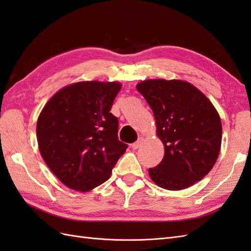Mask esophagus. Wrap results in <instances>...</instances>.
<instances>
[{
    "instance_id": "obj_1",
    "label": "esophagus",
    "mask_w": 251,
    "mask_h": 251,
    "mask_svg": "<svg viewBox=\"0 0 251 251\" xmlns=\"http://www.w3.org/2000/svg\"><path fill=\"white\" fill-rule=\"evenodd\" d=\"M142 143H143V138H139L137 142H135V143H132V144H131V148H132V150H137V149H139L140 147H141V144H142Z\"/></svg>"
}]
</instances>
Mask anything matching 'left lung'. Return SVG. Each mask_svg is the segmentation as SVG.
<instances>
[{"label":"left lung","instance_id":"obj_1","mask_svg":"<svg viewBox=\"0 0 251 251\" xmlns=\"http://www.w3.org/2000/svg\"><path fill=\"white\" fill-rule=\"evenodd\" d=\"M150 104L156 135L165 147L150 177L168 190L188 188L212 170L221 148L223 126L211 100L184 80L148 79L137 84Z\"/></svg>","mask_w":251,"mask_h":251}]
</instances>
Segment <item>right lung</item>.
Returning a JSON list of instances; mask_svg holds the SVG:
<instances>
[{"label":"right lung","mask_w":251,"mask_h":251,"mask_svg":"<svg viewBox=\"0 0 251 251\" xmlns=\"http://www.w3.org/2000/svg\"><path fill=\"white\" fill-rule=\"evenodd\" d=\"M121 89L118 81H80L57 91L40 112V155L66 187L96 188L126 152L127 144L118 139V119L110 113Z\"/></svg>","instance_id":"add662e5"}]
</instances>
